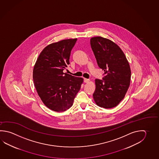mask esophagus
I'll list each match as a JSON object with an SVG mask.
<instances>
[{"label": "esophagus", "mask_w": 159, "mask_h": 159, "mask_svg": "<svg viewBox=\"0 0 159 159\" xmlns=\"http://www.w3.org/2000/svg\"><path fill=\"white\" fill-rule=\"evenodd\" d=\"M84 82L85 83H88L90 82V80L89 79H87V78H84Z\"/></svg>", "instance_id": "esophagus-1"}]
</instances>
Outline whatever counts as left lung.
<instances>
[{
	"label": "left lung",
	"instance_id": "left-lung-1",
	"mask_svg": "<svg viewBox=\"0 0 159 159\" xmlns=\"http://www.w3.org/2000/svg\"><path fill=\"white\" fill-rule=\"evenodd\" d=\"M90 43L98 66L105 75L103 81L95 80L93 98L98 107L113 108L124 98L130 85L129 64L120 47L109 39L93 37Z\"/></svg>",
	"mask_w": 159,
	"mask_h": 159
}]
</instances>
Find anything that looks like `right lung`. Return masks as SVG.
Here are the masks:
<instances>
[{
  "instance_id": "add662e5",
  "label": "right lung",
  "mask_w": 159,
  "mask_h": 159,
  "mask_svg": "<svg viewBox=\"0 0 159 159\" xmlns=\"http://www.w3.org/2000/svg\"><path fill=\"white\" fill-rule=\"evenodd\" d=\"M77 39L50 43L40 52L33 69L35 89L43 104L57 112L73 105L84 79L65 73L70 52Z\"/></svg>"
}]
</instances>
